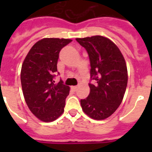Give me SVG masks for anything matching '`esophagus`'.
<instances>
[{
	"label": "esophagus",
	"mask_w": 152,
	"mask_h": 152,
	"mask_svg": "<svg viewBox=\"0 0 152 152\" xmlns=\"http://www.w3.org/2000/svg\"><path fill=\"white\" fill-rule=\"evenodd\" d=\"M77 88H78V87H77V86H72V89L74 91H76L77 90Z\"/></svg>",
	"instance_id": "esophagus-1"
}]
</instances>
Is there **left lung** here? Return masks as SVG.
I'll return each instance as SVG.
<instances>
[{"mask_svg": "<svg viewBox=\"0 0 152 152\" xmlns=\"http://www.w3.org/2000/svg\"><path fill=\"white\" fill-rule=\"evenodd\" d=\"M85 48L91 64L90 94L80 100L83 112L95 120H103L120 106L128 82L125 58L113 42L103 36L76 39Z\"/></svg>", "mask_w": 152, "mask_h": 152, "instance_id": "1", "label": "left lung"}]
</instances>
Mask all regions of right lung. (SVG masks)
Returning a JSON list of instances; mask_svg holds the SVG:
<instances>
[{"instance_id":"right-lung-1","label":"right lung","mask_w":152,"mask_h":152,"mask_svg":"<svg viewBox=\"0 0 152 152\" xmlns=\"http://www.w3.org/2000/svg\"><path fill=\"white\" fill-rule=\"evenodd\" d=\"M72 42L65 39H43L30 50L22 64L20 80L28 108L37 118L50 122L64 112L69 87L55 83L59 53ZM59 74V73H58Z\"/></svg>"}]
</instances>
